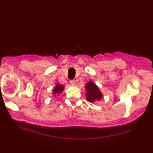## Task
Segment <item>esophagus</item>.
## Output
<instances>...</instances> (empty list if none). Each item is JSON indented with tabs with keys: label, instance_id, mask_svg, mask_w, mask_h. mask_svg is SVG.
<instances>
[{
	"label": "esophagus",
	"instance_id": "1",
	"mask_svg": "<svg viewBox=\"0 0 153 153\" xmlns=\"http://www.w3.org/2000/svg\"><path fill=\"white\" fill-rule=\"evenodd\" d=\"M69 84H70L71 85H76V83H75V81L74 80H71L70 81H69Z\"/></svg>",
	"mask_w": 153,
	"mask_h": 153
}]
</instances>
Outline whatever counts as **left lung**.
Masks as SVG:
<instances>
[{"label": "left lung", "instance_id": "left-lung-1", "mask_svg": "<svg viewBox=\"0 0 153 153\" xmlns=\"http://www.w3.org/2000/svg\"><path fill=\"white\" fill-rule=\"evenodd\" d=\"M85 89L87 91L86 96L87 100L89 102H94L97 100H100L102 97V94L100 92L98 87L94 84L93 82L90 81L85 85Z\"/></svg>", "mask_w": 153, "mask_h": 153}]
</instances>
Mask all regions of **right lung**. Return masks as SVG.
Listing matches in <instances>:
<instances>
[{
  "label": "right lung",
  "mask_w": 153,
  "mask_h": 153,
  "mask_svg": "<svg viewBox=\"0 0 153 153\" xmlns=\"http://www.w3.org/2000/svg\"><path fill=\"white\" fill-rule=\"evenodd\" d=\"M64 89V87L62 85H55V89L53 91V94H59L60 92H61Z\"/></svg>",
  "instance_id": "right-lung-1"
}]
</instances>
